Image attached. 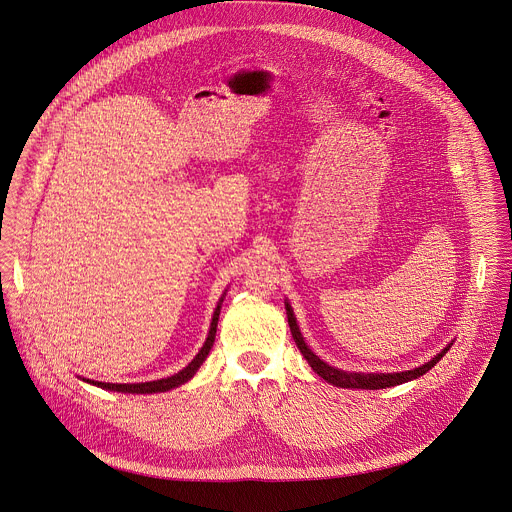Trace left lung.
Masks as SVG:
<instances>
[{"label":"left lung","instance_id":"left-lung-1","mask_svg":"<svg viewBox=\"0 0 512 512\" xmlns=\"http://www.w3.org/2000/svg\"><path fill=\"white\" fill-rule=\"evenodd\" d=\"M285 309H287V319H289V327H291V335L299 347V351L303 353V357L307 359V363L311 365V369L321 377L325 379L327 383L335 385V387H341V389H369V391H375V389H387V387H397V385H403V383H409L413 379H419L421 375H425L427 371H431L445 355L447 351L451 349L453 343H449L437 357H433L429 363L421 365V367H415L411 371H403V373H347V371H341V369H335L331 365H327L325 361H321L309 347L307 343L303 341V335L299 331V325H297V319L293 315V309L289 305V301H285Z\"/></svg>","mask_w":512,"mask_h":512}]
</instances>
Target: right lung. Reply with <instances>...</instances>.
<instances>
[{
    "instance_id": "obj_1",
    "label": "right lung",
    "mask_w": 512,
    "mask_h": 512,
    "mask_svg": "<svg viewBox=\"0 0 512 512\" xmlns=\"http://www.w3.org/2000/svg\"><path fill=\"white\" fill-rule=\"evenodd\" d=\"M221 303H223V297L219 299V305L213 313V319H211V329H209V335H207V341L205 345L201 347V351L195 355V359L185 367L181 369L179 373L167 377V379H159V381H149V383H131V385H123V383H101V381H89V379H83L95 387H101L105 391H117V393H165V391H171L183 383H187L195 373L197 369L203 365V361L207 359L211 347H213V341H215V333H217V321H219V313H221Z\"/></svg>"
}]
</instances>
